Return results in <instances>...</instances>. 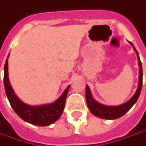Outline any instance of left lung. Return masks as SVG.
Masks as SVG:
<instances>
[{
	"label": "left lung",
	"instance_id": "1",
	"mask_svg": "<svg viewBox=\"0 0 146 146\" xmlns=\"http://www.w3.org/2000/svg\"><path fill=\"white\" fill-rule=\"evenodd\" d=\"M129 43L134 48V50L136 53L137 58H138V64H139V68H140L138 88L136 89V92H135V94L132 96V98L129 101H127L126 102H125L121 105H119V106H106V105L99 103L98 102H97L92 98L89 87L88 85H86V101H87L88 107L90 110L92 114L98 116L99 118L107 119V120H114V119H117V118H120L121 116H124L125 114L133 107V105L136 102V101L138 100L139 96L141 94L142 88V76H143L141 62V59L139 57V54L136 51L135 48L134 47L133 44L131 42H129Z\"/></svg>",
	"mask_w": 146,
	"mask_h": 146
}]
</instances>
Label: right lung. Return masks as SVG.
<instances>
[{
    "label": "right lung",
    "instance_id": "add662e5",
    "mask_svg": "<svg viewBox=\"0 0 146 146\" xmlns=\"http://www.w3.org/2000/svg\"><path fill=\"white\" fill-rule=\"evenodd\" d=\"M10 55V54H9ZM6 58L4 67V87L7 98L15 112L25 121L35 125L46 126L53 124L61 116L64 109L65 102L69 90L68 85L62 95L52 103L39 106H31L23 102L15 95L9 80L8 58Z\"/></svg>",
    "mask_w": 146,
    "mask_h": 146
}]
</instances>
